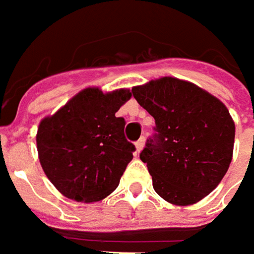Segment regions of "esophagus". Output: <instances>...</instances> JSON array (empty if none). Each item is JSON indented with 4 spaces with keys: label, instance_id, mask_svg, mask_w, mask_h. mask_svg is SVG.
Returning <instances> with one entry per match:
<instances>
[{
    "label": "esophagus",
    "instance_id": "obj_1",
    "mask_svg": "<svg viewBox=\"0 0 254 254\" xmlns=\"http://www.w3.org/2000/svg\"><path fill=\"white\" fill-rule=\"evenodd\" d=\"M144 144H145V140H144V137H141L138 141L135 142V148H137V151L140 152L144 148Z\"/></svg>",
    "mask_w": 254,
    "mask_h": 254
}]
</instances>
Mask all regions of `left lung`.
I'll list each match as a JSON object with an SVG mask.
<instances>
[{
	"instance_id": "1",
	"label": "left lung",
	"mask_w": 254,
	"mask_h": 254,
	"mask_svg": "<svg viewBox=\"0 0 254 254\" xmlns=\"http://www.w3.org/2000/svg\"><path fill=\"white\" fill-rule=\"evenodd\" d=\"M131 93L155 120V132L140 152L155 192L174 205L205 198L232 161L235 123L226 106L175 77L132 87Z\"/></svg>"
}]
</instances>
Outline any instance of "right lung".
<instances>
[{"label":"right lung","mask_w":254,"mask_h":254,"mask_svg":"<svg viewBox=\"0 0 254 254\" xmlns=\"http://www.w3.org/2000/svg\"><path fill=\"white\" fill-rule=\"evenodd\" d=\"M130 97L127 89L104 94L89 87L39 124L41 165L69 199L97 202L119 187L135 147L124 135L126 120L116 113Z\"/></svg>","instance_id":"right-lung-1"}]
</instances>
